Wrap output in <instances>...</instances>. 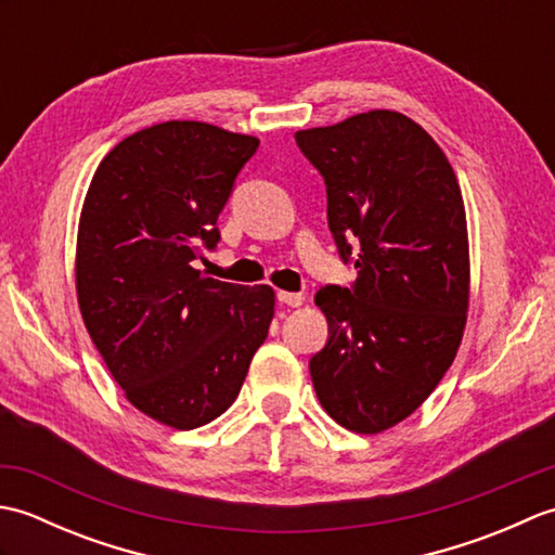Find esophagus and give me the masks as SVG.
Returning a JSON list of instances; mask_svg holds the SVG:
<instances>
[{"instance_id": "34e87169", "label": "esophagus", "mask_w": 555, "mask_h": 555, "mask_svg": "<svg viewBox=\"0 0 555 555\" xmlns=\"http://www.w3.org/2000/svg\"><path fill=\"white\" fill-rule=\"evenodd\" d=\"M279 302H284V305H291V308H300V305L305 302V296H302V293L279 291Z\"/></svg>"}]
</instances>
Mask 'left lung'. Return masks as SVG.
Here are the masks:
<instances>
[{
    "mask_svg": "<svg viewBox=\"0 0 555 555\" xmlns=\"http://www.w3.org/2000/svg\"><path fill=\"white\" fill-rule=\"evenodd\" d=\"M326 183L338 253L358 243L352 288L317 293L326 346L310 360L328 417L379 434L410 417L451 367L469 308L463 193L443 150L391 109L296 133Z\"/></svg>",
    "mask_w": 555,
    "mask_h": 555,
    "instance_id": "obj_1",
    "label": "left lung"
}]
</instances>
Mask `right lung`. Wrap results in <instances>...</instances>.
Here are the masks:
<instances>
[{
	"label": "right lung",
	"mask_w": 555,
	"mask_h": 555,
	"mask_svg": "<svg viewBox=\"0 0 555 555\" xmlns=\"http://www.w3.org/2000/svg\"><path fill=\"white\" fill-rule=\"evenodd\" d=\"M257 145L203 121L150 126L107 152L82 199V324L128 403L171 429H197L231 408L274 320L271 286L195 269Z\"/></svg>",
	"instance_id": "obj_1"
}]
</instances>
